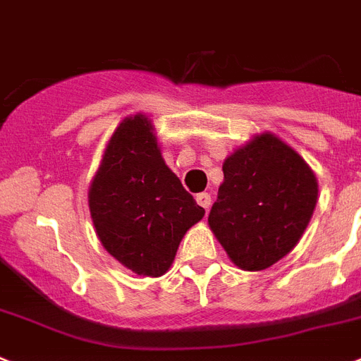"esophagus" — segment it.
<instances>
[{"label":"esophagus","instance_id":"obj_1","mask_svg":"<svg viewBox=\"0 0 361 361\" xmlns=\"http://www.w3.org/2000/svg\"><path fill=\"white\" fill-rule=\"evenodd\" d=\"M197 204L202 206L204 210H208V208H210V204H212L210 193H199V195H197Z\"/></svg>","mask_w":361,"mask_h":361}]
</instances>
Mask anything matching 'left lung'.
<instances>
[{"label":"left lung","mask_w":361,"mask_h":361,"mask_svg":"<svg viewBox=\"0 0 361 361\" xmlns=\"http://www.w3.org/2000/svg\"><path fill=\"white\" fill-rule=\"evenodd\" d=\"M224 180L208 224L228 257L264 270L300 243L318 202V180L303 157L272 133L255 135L223 164Z\"/></svg>","instance_id":"left-lung-1"}]
</instances>
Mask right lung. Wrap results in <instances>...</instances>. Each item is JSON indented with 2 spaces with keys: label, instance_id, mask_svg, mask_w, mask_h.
Listing matches in <instances>:
<instances>
[{
  "label": "right lung",
  "instance_id": "1",
  "mask_svg": "<svg viewBox=\"0 0 361 361\" xmlns=\"http://www.w3.org/2000/svg\"><path fill=\"white\" fill-rule=\"evenodd\" d=\"M153 131L142 113L120 122L89 186V210L98 239L118 263L159 277L204 208L166 166Z\"/></svg>",
  "mask_w": 361,
  "mask_h": 361
}]
</instances>
